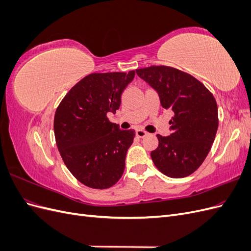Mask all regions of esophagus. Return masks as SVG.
<instances>
[{"label": "esophagus", "mask_w": 251, "mask_h": 251, "mask_svg": "<svg viewBox=\"0 0 251 251\" xmlns=\"http://www.w3.org/2000/svg\"><path fill=\"white\" fill-rule=\"evenodd\" d=\"M136 135H137V137L139 138H144L148 135V133L143 130H137L136 131Z\"/></svg>", "instance_id": "esophagus-1"}]
</instances>
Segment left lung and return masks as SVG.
<instances>
[{
	"label": "left lung",
	"instance_id": "8db88e82",
	"mask_svg": "<svg viewBox=\"0 0 251 251\" xmlns=\"http://www.w3.org/2000/svg\"><path fill=\"white\" fill-rule=\"evenodd\" d=\"M158 93L161 105L174 112L171 134H157L158 148L151 157L156 168L171 178L193 174L206 158L218 130V105L214 95L191 74L168 66L136 70Z\"/></svg>",
	"mask_w": 251,
	"mask_h": 251
}]
</instances>
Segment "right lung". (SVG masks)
I'll list each match as a JSON object with an SVG mask.
<instances>
[{
  "mask_svg": "<svg viewBox=\"0 0 251 251\" xmlns=\"http://www.w3.org/2000/svg\"><path fill=\"white\" fill-rule=\"evenodd\" d=\"M135 71L92 73L64 97L54 116L59 154L73 176L89 187L104 189L121 178L135 131L109 121Z\"/></svg>",
  "mask_w": 251,
  "mask_h": 251,
  "instance_id": "right-lung-1",
  "label": "right lung"
}]
</instances>
